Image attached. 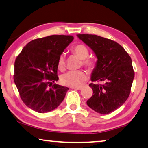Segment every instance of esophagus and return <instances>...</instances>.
<instances>
[{
	"label": "esophagus",
	"mask_w": 148,
	"mask_h": 148,
	"mask_svg": "<svg viewBox=\"0 0 148 148\" xmlns=\"http://www.w3.org/2000/svg\"><path fill=\"white\" fill-rule=\"evenodd\" d=\"M72 89H74V90H79L82 89V87H71Z\"/></svg>",
	"instance_id": "1"
}]
</instances>
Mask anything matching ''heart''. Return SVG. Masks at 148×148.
I'll return each instance as SVG.
<instances>
[{
	"label": "heart",
	"mask_w": 148,
	"mask_h": 148,
	"mask_svg": "<svg viewBox=\"0 0 148 148\" xmlns=\"http://www.w3.org/2000/svg\"><path fill=\"white\" fill-rule=\"evenodd\" d=\"M72 51L82 59V64L84 66L88 69L93 68L95 66V61L92 58H88L89 50L86 45L83 44H78L75 45L72 48ZM65 66H66L65 56L64 53H62L59 56L58 59V67L60 71H62L64 69ZM87 73L84 70L69 71L61 76L60 81L65 86L76 87L83 84L87 79Z\"/></svg>",
	"instance_id": "b5f03b06"
}]
</instances>
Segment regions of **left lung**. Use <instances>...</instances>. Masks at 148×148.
Returning <instances> with one entry per match:
<instances>
[{
    "mask_svg": "<svg viewBox=\"0 0 148 148\" xmlns=\"http://www.w3.org/2000/svg\"><path fill=\"white\" fill-rule=\"evenodd\" d=\"M77 36L95 52L97 62L91 81L93 95L87 105L96 112L108 114L125 103L129 97L135 72L131 58L120 44L95 34H82Z\"/></svg>",
    "mask_w": 148,
    "mask_h": 148,
    "instance_id": "left-lung-1",
    "label": "left lung"
}]
</instances>
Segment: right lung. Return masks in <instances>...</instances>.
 Returning a JSON list of instances; mask_svg holds the SVG:
<instances>
[{
    "label": "right lung",
    "instance_id": "add662e5",
    "mask_svg": "<svg viewBox=\"0 0 148 148\" xmlns=\"http://www.w3.org/2000/svg\"><path fill=\"white\" fill-rule=\"evenodd\" d=\"M73 40L71 35H51L32 40L17 56L13 79L21 99L32 110L41 114L49 112L64 100L69 88L52 85V82L58 80L59 56Z\"/></svg>",
    "mask_w": 148,
    "mask_h": 148
}]
</instances>
